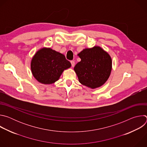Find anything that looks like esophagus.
Instances as JSON below:
<instances>
[{
  "label": "esophagus",
  "instance_id": "1",
  "mask_svg": "<svg viewBox=\"0 0 147 147\" xmlns=\"http://www.w3.org/2000/svg\"><path fill=\"white\" fill-rule=\"evenodd\" d=\"M70 62H71V64L72 67H74V65H75V62H74V61L71 60Z\"/></svg>",
  "mask_w": 147,
  "mask_h": 147
}]
</instances>
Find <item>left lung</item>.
<instances>
[{"label": "left lung", "instance_id": "obj_1", "mask_svg": "<svg viewBox=\"0 0 147 147\" xmlns=\"http://www.w3.org/2000/svg\"><path fill=\"white\" fill-rule=\"evenodd\" d=\"M78 56L81 61L74 70L81 84L94 89L102 86L109 78L112 70L110 55L99 47L83 49Z\"/></svg>", "mask_w": 147, "mask_h": 147}]
</instances>
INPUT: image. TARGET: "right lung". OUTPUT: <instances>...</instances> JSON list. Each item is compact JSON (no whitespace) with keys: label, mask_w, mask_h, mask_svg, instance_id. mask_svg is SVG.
Segmentation results:
<instances>
[{"label":"right lung","mask_w":147,"mask_h":147,"mask_svg":"<svg viewBox=\"0 0 147 147\" xmlns=\"http://www.w3.org/2000/svg\"><path fill=\"white\" fill-rule=\"evenodd\" d=\"M71 66L64 55L47 48L38 51L31 62L33 76L44 84H51L57 81L63 71Z\"/></svg>","instance_id":"obj_1"}]
</instances>
